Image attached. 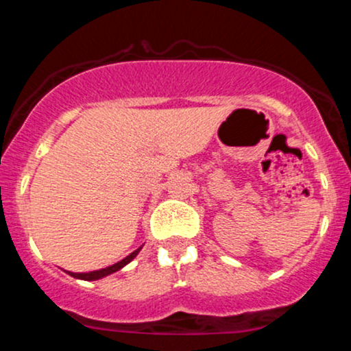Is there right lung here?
<instances>
[{
    "label": "right lung",
    "mask_w": 351,
    "mask_h": 351,
    "mask_svg": "<svg viewBox=\"0 0 351 351\" xmlns=\"http://www.w3.org/2000/svg\"><path fill=\"white\" fill-rule=\"evenodd\" d=\"M140 249H142V247L136 249V251L132 252L130 256L125 257V259L120 261V263H117V264H114V265H108V267H106V269H100V271L82 272V274H77V272H69V271H66V272L69 274V276L75 277V279H82V280H97V279H102V277L110 276V274H114V272H117V271H120V269H122L123 265H127L128 263H130V261H134L135 257H136V254L140 252Z\"/></svg>",
    "instance_id": "right-lung-1"
}]
</instances>
